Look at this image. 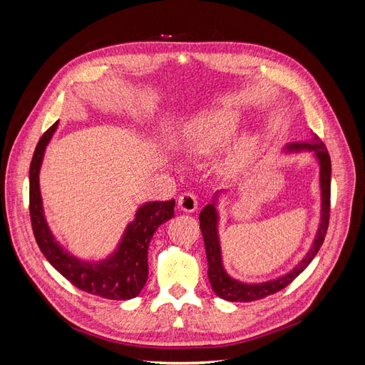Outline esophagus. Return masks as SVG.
I'll use <instances>...</instances> for the list:
<instances>
[{"label":"esophagus","mask_w":365,"mask_h":365,"mask_svg":"<svg viewBox=\"0 0 365 365\" xmlns=\"http://www.w3.org/2000/svg\"><path fill=\"white\" fill-rule=\"evenodd\" d=\"M178 207L185 213H193L197 208V200L193 193H184L180 196Z\"/></svg>","instance_id":"1"}]
</instances>
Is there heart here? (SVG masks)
I'll use <instances>...</instances> for the list:
<instances>
[{"mask_svg":"<svg viewBox=\"0 0 365 365\" xmlns=\"http://www.w3.org/2000/svg\"><path fill=\"white\" fill-rule=\"evenodd\" d=\"M242 115L235 109H213L192 118L184 128V146L196 157H208L227 146L242 126ZM259 135L256 132L242 134L222 160L219 170L225 176H235L244 170L256 155Z\"/></svg>","mask_w":365,"mask_h":365,"instance_id":"b5f03b06","label":"heart"}]
</instances>
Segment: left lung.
<instances>
[{"mask_svg":"<svg viewBox=\"0 0 365 365\" xmlns=\"http://www.w3.org/2000/svg\"><path fill=\"white\" fill-rule=\"evenodd\" d=\"M298 152H314V158L319 168V195H322V208H319V224L317 228L312 245L306 252V256L298 262L295 267L277 279H271L267 282L248 283L242 282L227 272L222 262V250H220L219 240V200L225 192H216L213 200L207 204L200 215V228L202 231L207 262H208V280L215 294L227 302H256L267 295H271L288 286L295 277H298L317 256L318 250L322 248L327 227H329V213H330V173H332V165H330L329 152L324 143L319 140L315 134H312L311 141H298L288 143L283 148V153H298Z\"/></svg>","mask_w":365,"mask_h":365,"instance_id":"1","label":"left lung"}]
</instances>
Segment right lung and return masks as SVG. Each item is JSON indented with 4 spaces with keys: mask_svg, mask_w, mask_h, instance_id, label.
Segmentation results:
<instances>
[{
    "mask_svg": "<svg viewBox=\"0 0 365 365\" xmlns=\"http://www.w3.org/2000/svg\"><path fill=\"white\" fill-rule=\"evenodd\" d=\"M59 126L56 121L38 141L30 163V217L38 247L51 267L76 288L108 300H130L148 282V248L157 228L175 215V201L141 204L126 225L115 250L102 260H83L73 256L54 237L43 215L39 172L43 153Z\"/></svg>",
    "mask_w": 365,
    "mask_h": 365,
    "instance_id": "1",
    "label": "right lung"
}]
</instances>
